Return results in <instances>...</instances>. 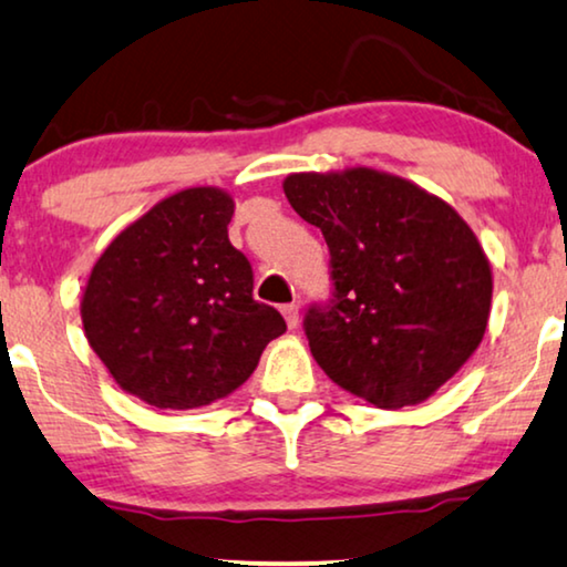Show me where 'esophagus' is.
Listing matches in <instances>:
<instances>
[{
    "mask_svg": "<svg viewBox=\"0 0 567 567\" xmlns=\"http://www.w3.org/2000/svg\"><path fill=\"white\" fill-rule=\"evenodd\" d=\"M284 320H286V324H289V328L293 330L299 324V305H286L284 309Z\"/></svg>",
    "mask_w": 567,
    "mask_h": 567,
    "instance_id": "34e87169",
    "label": "esophagus"
}]
</instances>
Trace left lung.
Masks as SVG:
<instances>
[{
    "label": "left lung",
    "instance_id": "left-lung-1",
    "mask_svg": "<svg viewBox=\"0 0 567 567\" xmlns=\"http://www.w3.org/2000/svg\"><path fill=\"white\" fill-rule=\"evenodd\" d=\"M284 193L330 247V305L305 317L338 386L384 410L417 405L477 351L491 260L446 200L371 167L293 173Z\"/></svg>",
    "mask_w": 567,
    "mask_h": 567
}]
</instances>
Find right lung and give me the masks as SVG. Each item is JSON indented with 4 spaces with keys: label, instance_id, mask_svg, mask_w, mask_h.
Instances as JSON below:
<instances>
[{
    "label": "right lung",
    "instance_id": "obj_1",
    "mask_svg": "<svg viewBox=\"0 0 567 567\" xmlns=\"http://www.w3.org/2000/svg\"><path fill=\"white\" fill-rule=\"evenodd\" d=\"M235 198L198 185L154 204L100 255L82 293L84 336L123 392L159 410L212 405L245 384L286 322L252 299L229 243Z\"/></svg>",
    "mask_w": 567,
    "mask_h": 567
}]
</instances>
